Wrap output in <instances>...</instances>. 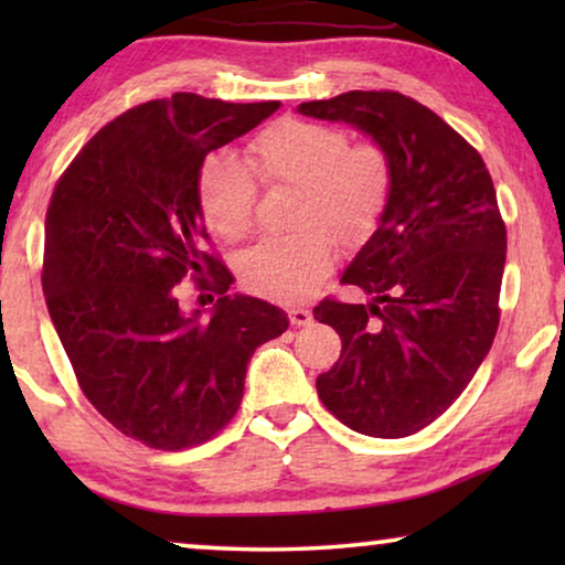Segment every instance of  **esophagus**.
<instances>
[{
	"label": "esophagus",
	"mask_w": 565,
	"mask_h": 565,
	"mask_svg": "<svg viewBox=\"0 0 565 565\" xmlns=\"http://www.w3.org/2000/svg\"><path fill=\"white\" fill-rule=\"evenodd\" d=\"M288 316H290L292 327H308V323L313 321V313L308 311V308H303V306H292V308H288Z\"/></svg>",
	"instance_id": "34e87169"
}]
</instances>
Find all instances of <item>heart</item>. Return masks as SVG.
<instances>
[{"mask_svg":"<svg viewBox=\"0 0 565 565\" xmlns=\"http://www.w3.org/2000/svg\"><path fill=\"white\" fill-rule=\"evenodd\" d=\"M246 161L267 184L298 188L290 213L298 231L262 238L242 254L244 288L275 300L311 296L334 265L331 234L360 244L375 231L391 192L388 157L375 143H350L342 128L290 118L262 130ZM198 203L215 234L238 242L252 228L257 203L249 169L226 153L207 157Z\"/></svg>","mask_w":565,"mask_h":565,"instance_id":"1","label":"heart"}]
</instances>
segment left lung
<instances>
[{
  "label": "left lung",
  "mask_w": 565,
  "mask_h": 565,
  "mask_svg": "<svg viewBox=\"0 0 565 565\" xmlns=\"http://www.w3.org/2000/svg\"><path fill=\"white\" fill-rule=\"evenodd\" d=\"M298 113L362 130L391 164L377 228L342 275L370 300L313 308L342 337L316 391L360 435L408 437L466 391L497 337L507 259L497 190L481 153L398 92L354 89Z\"/></svg>",
  "instance_id": "8db88e82"
}]
</instances>
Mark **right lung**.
Instances as JSON below:
<instances>
[{"label": "right lung", "instance_id": "add662e5", "mask_svg": "<svg viewBox=\"0 0 565 565\" xmlns=\"http://www.w3.org/2000/svg\"><path fill=\"white\" fill-rule=\"evenodd\" d=\"M280 103L192 92L151 99L89 138L45 215L43 292L89 404L153 450L200 445L234 419L254 350L288 329L267 300L228 296L234 275L205 252L198 177L211 151ZM190 274L220 296L182 312Z\"/></svg>", "mask_w": 565, "mask_h": 565}]
</instances>
